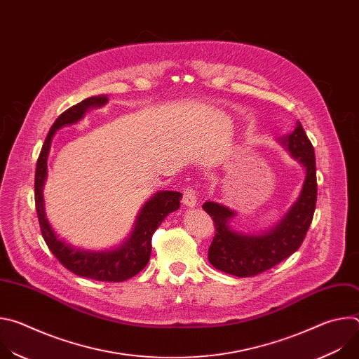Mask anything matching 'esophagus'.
<instances>
[{
    "label": "esophagus",
    "instance_id": "34e87169",
    "mask_svg": "<svg viewBox=\"0 0 359 359\" xmlns=\"http://www.w3.org/2000/svg\"><path fill=\"white\" fill-rule=\"evenodd\" d=\"M196 203H197L196 190L193 187H186L183 190V204L187 208H194Z\"/></svg>",
    "mask_w": 359,
    "mask_h": 359
}]
</instances>
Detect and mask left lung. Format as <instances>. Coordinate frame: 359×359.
Segmentation results:
<instances>
[{
	"label": "left lung",
	"instance_id": "1",
	"mask_svg": "<svg viewBox=\"0 0 359 359\" xmlns=\"http://www.w3.org/2000/svg\"><path fill=\"white\" fill-rule=\"evenodd\" d=\"M305 169V180L295 203L276 227L262 234H243L229 226L236 216L224 204L206 201L203 210L215 222L216 236L209 248L210 264L236 277L262 274L294 254L313 222L317 203L314 147L299 122L292 133L278 140Z\"/></svg>",
	"mask_w": 359,
	"mask_h": 359
}]
</instances>
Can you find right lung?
<instances>
[{"mask_svg":"<svg viewBox=\"0 0 359 359\" xmlns=\"http://www.w3.org/2000/svg\"><path fill=\"white\" fill-rule=\"evenodd\" d=\"M105 104H108V96L105 95L86 97L61 114L54 125L50 126L36 162L34 184L35 209L41 233L48 248L53 251L65 269L79 277H86L96 281L121 283L132 278L146 267L151 252V236L169 213L180 208L182 193L165 190L151 196L140 209L129 238H126L119 247L105 251L76 248L61 240L46 219L42 196L43 183L46 179V159L55 132L64 126L74 125L81 121L88 109L100 108Z\"/></svg>","mask_w":359,"mask_h":359,"instance_id":"obj_1","label":"right lung"}]
</instances>
